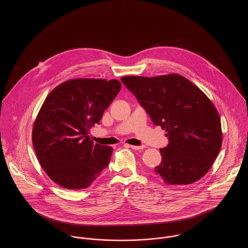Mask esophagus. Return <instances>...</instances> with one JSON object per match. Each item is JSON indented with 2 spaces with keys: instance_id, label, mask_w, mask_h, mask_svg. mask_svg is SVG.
Wrapping results in <instances>:
<instances>
[{
  "instance_id": "obj_1",
  "label": "esophagus",
  "mask_w": 248,
  "mask_h": 248,
  "mask_svg": "<svg viewBox=\"0 0 248 248\" xmlns=\"http://www.w3.org/2000/svg\"><path fill=\"white\" fill-rule=\"evenodd\" d=\"M131 149L136 150V151H140V150H143V146H135V145H128Z\"/></svg>"
}]
</instances>
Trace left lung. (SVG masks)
<instances>
[{
	"mask_svg": "<svg viewBox=\"0 0 248 248\" xmlns=\"http://www.w3.org/2000/svg\"><path fill=\"white\" fill-rule=\"evenodd\" d=\"M129 89L169 144L154 172L168 185H189L211 168L222 144L219 114L211 100L185 77L124 76Z\"/></svg>",
	"mask_w": 248,
	"mask_h": 248,
	"instance_id": "1",
	"label": "left lung"
}]
</instances>
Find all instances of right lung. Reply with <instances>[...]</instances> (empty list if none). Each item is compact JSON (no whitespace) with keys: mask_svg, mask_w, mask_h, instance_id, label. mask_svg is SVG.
I'll list each match as a JSON object with an SVG mask.
<instances>
[{"mask_svg":"<svg viewBox=\"0 0 248 248\" xmlns=\"http://www.w3.org/2000/svg\"><path fill=\"white\" fill-rule=\"evenodd\" d=\"M120 89L118 80L72 79L48 94L33 124L32 143L40 165L59 186L85 189L108 165L113 149L94 144L88 131Z\"/></svg>","mask_w":248,"mask_h":248,"instance_id":"add662e5","label":"right lung"}]
</instances>
